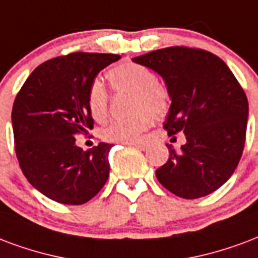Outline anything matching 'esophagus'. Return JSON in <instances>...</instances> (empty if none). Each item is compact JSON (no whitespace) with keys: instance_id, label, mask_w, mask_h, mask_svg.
<instances>
[{"instance_id":"1","label":"esophagus","mask_w":258,"mask_h":258,"mask_svg":"<svg viewBox=\"0 0 258 258\" xmlns=\"http://www.w3.org/2000/svg\"><path fill=\"white\" fill-rule=\"evenodd\" d=\"M128 146H133V148H137L139 150H145V149L148 148V145L142 144V142H131V144H127Z\"/></svg>"}]
</instances>
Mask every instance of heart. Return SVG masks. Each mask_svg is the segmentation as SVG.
I'll list each match as a JSON object with an SVG mask.
<instances>
[{
    "mask_svg": "<svg viewBox=\"0 0 258 258\" xmlns=\"http://www.w3.org/2000/svg\"><path fill=\"white\" fill-rule=\"evenodd\" d=\"M108 79L116 93H130L133 98V119L113 120L102 130V138L109 142L131 144L142 139L152 124V116L160 117L169 108V94L153 71L137 62H121L108 72ZM87 106L97 121H102L109 110V93L100 81L90 85Z\"/></svg>",
    "mask_w": 258,
    "mask_h": 258,
    "instance_id": "b5f03b06",
    "label": "heart"
}]
</instances>
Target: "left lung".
<instances>
[{
  "mask_svg": "<svg viewBox=\"0 0 258 258\" xmlns=\"http://www.w3.org/2000/svg\"><path fill=\"white\" fill-rule=\"evenodd\" d=\"M133 61L163 78L171 98L164 128L169 137H186L180 150L167 145L169 158L156 171L158 182L186 200L217 190L234 173L245 148L249 104L234 74L211 51L186 46Z\"/></svg>",
  "mask_w": 258,
  "mask_h": 258,
  "instance_id": "left-lung-1",
  "label": "left lung"
}]
</instances>
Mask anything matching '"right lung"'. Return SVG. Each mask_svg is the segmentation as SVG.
<instances>
[{"label":"right lung","mask_w":258,"mask_h":258,"mask_svg":"<svg viewBox=\"0 0 258 258\" xmlns=\"http://www.w3.org/2000/svg\"><path fill=\"white\" fill-rule=\"evenodd\" d=\"M119 54L76 51L45 61L13 102L15 149L24 176L38 191L66 205H82L109 176L110 144L89 150L75 137L93 128L87 94L95 76Z\"/></svg>","instance_id":"obj_1"}]
</instances>
